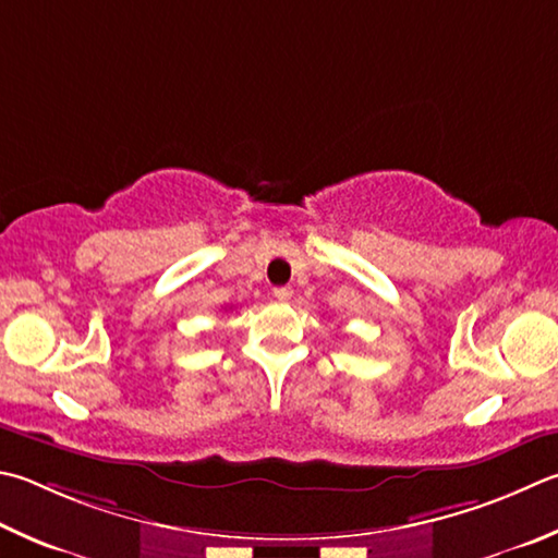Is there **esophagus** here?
<instances>
[{
	"mask_svg": "<svg viewBox=\"0 0 558 558\" xmlns=\"http://www.w3.org/2000/svg\"><path fill=\"white\" fill-rule=\"evenodd\" d=\"M272 295H276V300L280 302H288L292 298V288H276L272 290Z\"/></svg>",
	"mask_w": 558,
	"mask_h": 558,
	"instance_id": "esophagus-1",
	"label": "esophagus"
}]
</instances>
